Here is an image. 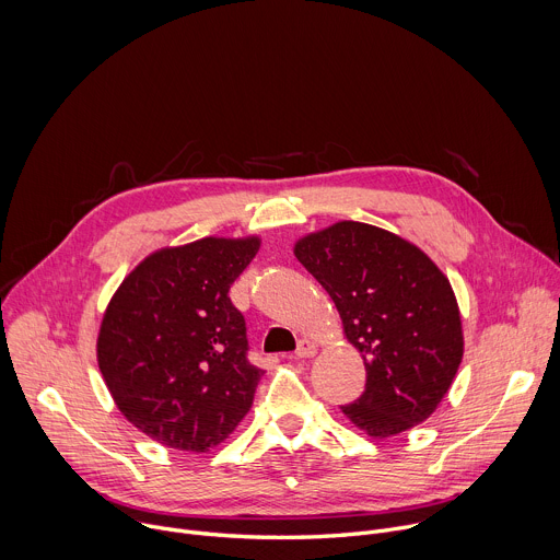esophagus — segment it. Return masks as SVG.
Returning a JSON list of instances; mask_svg holds the SVG:
<instances>
[{"label":"esophagus","mask_w":560,"mask_h":560,"mask_svg":"<svg viewBox=\"0 0 560 560\" xmlns=\"http://www.w3.org/2000/svg\"><path fill=\"white\" fill-rule=\"evenodd\" d=\"M316 354V343L310 341V339H301L299 346H296V357L299 359H310Z\"/></svg>","instance_id":"34e87169"}]
</instances>
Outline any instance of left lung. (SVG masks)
Here are the masks:
<instances>
[{
  "instance_id": "left-lung-1",
  "label": "left lung",
  "mask_w": 560,
  "mask_h": 560,
  "mask_svg": "<svg viewBox=\"0 0 560 560\" xmlns=\"http://www.w3.org/2000/svg\"><path fill=\"white\" fill-rule=\"evenodd\" d=\"M294 257L332 296L346 339L365 365V389L341 406L343 415L372 439L425 421L463 359L447 277L415 244L359 221L299 238Z\"/></svg>"
}]
</instances>
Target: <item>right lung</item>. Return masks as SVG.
Instances as JSON below:
<instances>
[{
	"instance_id": "add662e5",
	"label": "right lung",
	"mask_w": 560,
	"mask_h": 560,
	"mask_svg": "<svg viewBox=\"0 0 560 560\" xmlns=\"http://www.w3.org/2000/svg\"><path fill=\"white\" fill-rule=\"evenodd\" d=\"M261 238L206 236L145 257L113 294L97 363L119 412L166 447L206 452L248 415L264 370L228 292Z\"/></svg>"
}]
</instances>
